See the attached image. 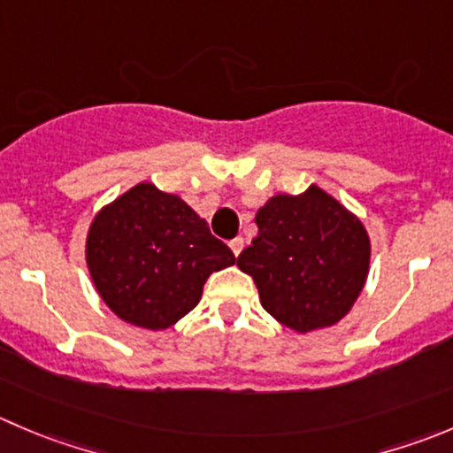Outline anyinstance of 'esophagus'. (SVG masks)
Returning <instances> with one entry per match:
<instances>
[{
    "instance_id": "obj_1",
    "label": "esophagus",
    "mask_w": 453,
    "mask_h": 453,
    "mask_svg": "<svg viewBox=\"0 0 453 453\" xmlns=\"http://www.w3.org/2000/svg\"><path fill=\"white\" fill-rule=\"evenodd\" d=\"M243 245H245V241L241 239V236H236V239L230 241V250L234 252V257H239L241 250H243Z\"/></svg>"
}]
</instances>
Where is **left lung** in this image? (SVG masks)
<instances>
[{
    "mask_svg": "<svg viewBox=\"0 0 453 453\" xmlns=\"http://www.w3.org/2000/svg\"><path fill=\"white\" fill-rule=\"evenodd\" d=\"M254 221L258 234L236 265L254 279L267 314L296 334L345 319L370 274L361 219L311 183L301 195L267 199Z\"/></svg>",
    "mask_w": 453,
    "mask_h": 453,
    "instance_id": "obj_1",
    "label": "left lung"
}]
</instances>
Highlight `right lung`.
<instances>
[{
    "mask_svg": "<svg viewBox=\"0 0 453 453\" xmlns=\"http://www.w3.org/2000/svg\"><path fill=\"white\" fill-rule=\"evenodd\" d=\"M181 196L142 181L99 210L88 227L86 265L101 301L134 327H170L195 310L212 272L234 265Z\"/></svg>",
    "mask_w": 453,
    "mask_h": 453,
    "instance_id": "obj_1",
    "label": "right lung"
}]
</instances>
